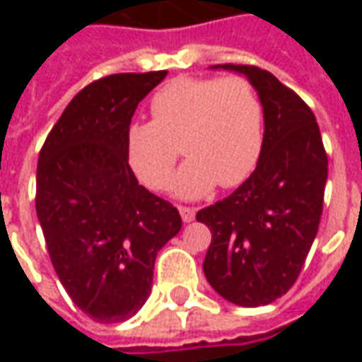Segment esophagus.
Instances as JSON below:
<instances>
[{"label":"esophagus","instance_id":"obj_1","mask_svg":"<svg viewBox=\"0 0 362 362\" xmlns=\"http://www.w3.org/2000/svg\"><path fill=\"white\" fill-rule=\"evenodd\" d=\"M178 211H180L182 221H184V223H192V221L196 219V209H194V207H186V205H180V207H178Z\"/></svg>","mask_w":362,"mask_h":362}]
</instances>
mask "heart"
I'll list each match as a JSON object with an SVG mask.
<instances>
[{
    "label": "heart",
    "instance_id": "heart-1",
    "mask_svg": "<svg viewBox=\"0 0 362 362\" xmlns=\"http://www.w3.org/2000/svg\"><path fill=\"white\" fill-rule=\"evenodd\" d=\"M149 108L153 119L126 132L127 163L147 188H166L178 145L188 160L174 176L176 196H207L217 182L235 188L254 173L264 104L246 77H178L153 95Z\"/></svg>",
    "mask_w": 362,
    "mask_h": 362
}]
</instances>
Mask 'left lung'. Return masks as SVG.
Masks as SVG:
<instances>
[{"label":"left lung","mask_w":362,"mask_h":362,"mask_svg":"<svg viewBox=\"0 0 362 362\" xmlns=\"http://www.w3.org/2000/svg\"><path fill=\"white\" fill-rule=\"evenodd\" d=\"M248 77L264 104V147L250 178L197 211L211 230L204 273L223 298L264 306L293 287L318 233L327 155L314 114L266 69L223 64Z\"/></svg>","instance_id":"8db88e82"}]
</instances>
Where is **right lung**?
<instances>
[{
    "label": "right lung",
    "mask_w": 362,
    "mask_h": 362,
    "mask_svg": "<svg viewBox=\"0 0 362 362\" xmlns=\"http://www.w3.org/2000/svg\"><path fill=\"white\" fill-rule=\"evenodd\" d=\"M166 71L116 74L74 96L36 168V215L52 266L89 318L116 324L141 308L158 250L182 228L178 209L135 178L126 132Z\"/></svg>",
    "instance_id": "1"
}]
</instances>
